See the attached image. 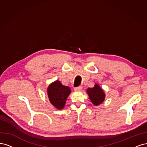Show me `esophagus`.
<instances>
[{
  "label": "esophagus",
  "mask_w": 147,
  "mask_h": 147,
  "mask_svg": "<svg viewBox=\"0 0 147 147\" xmlns=\"http://www.w3.org/2000/svg\"><path fill=\"white\" fill-rule=\"evenodd\" d=\"M82 86H79V87L74 88V90H76V91H80V90H82Z\"/></svg>",
  "instance_id": "obj_1"
}]
</instances>
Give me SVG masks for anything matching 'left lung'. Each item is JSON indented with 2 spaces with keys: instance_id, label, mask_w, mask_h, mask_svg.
<instances>
[{
  "instance_id": "1",
  "label": "left lung",
  "mask_w": 147,
  "mask_h": 147,
  "mask_svg": "<svg viewBox=\"0 0 147 147\" xmlns=\"http://www.w3.org/2000/svg\"><path fill=\"white\" fill-rule=\"evenodd\" d=\"M87 93L93 105L96 106L102 103L106 98L103 89L98 84H94L92 88H87Z\"/></svg>"
}]
</instances>
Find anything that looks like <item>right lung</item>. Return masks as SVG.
Wrapping results in <instances>:
<instances>
[{"mask_svg":"<svg viewBox=\"0 0 147 147\" xmlns=\"http://www.w3.org/2000/svg\"><path fill=\"white\" fill-rule=\"evenodd\" d=\"M71 92V90L70 88L63 86L59 80L50 84L47 88V93L50 102L59 110L63 109Z\"/></svg>","mask_w":147,"mask_h":147,"instance_id":"add662e5","label":"right lung"}]
</instances>
